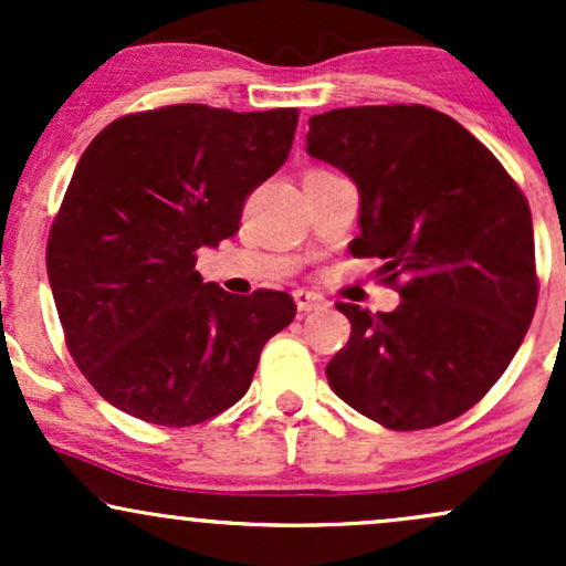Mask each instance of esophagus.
Masks as SVG:
<instances>
[{"mask_svg":"<svg viewBox=\"0 0 566 566\" xmlns=\"http://www.w3.org/2000/svg\"><path fill=\"white\" fill-rule=\"evenodd\" d=\"M292 297H295V303H297V308L301 311H319V308H327L329 305V301L327 297L322 295V292H316V290H295L292 292Z\"/></svg>","mask_w":566,"mask_h":566,"instance_id":"34e87169","label":"esophagus"}]
</instances>
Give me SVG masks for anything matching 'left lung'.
Masks as SVG:
<instances>
[{
    "instance_id": "left-lung-1",
    "label": "left lung",
    "mask_w": 566,
    "mask_h": 566,
    "mask_svg": "<svg viewBox=\"0 0 566 566\" xmlns=\"http://www.w3.org/2000/svg\"><path fill=\"white\" fill-rule=\"evenodd\" d=\"M305 151L359 188L350 255L380 258L391 314L337 303L350 337L333 391L394 431L454 420L495 386L537 305L530 205L503 165L428 106L335 108L308 119Z\"/></svg>"
}]
</instances>
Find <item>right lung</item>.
Here are the masks:
<instances>
[{"mask_svg":"<svg viewBox=\"0 0 566 566\" xmlns=\"http://www.w3.org/2000/svg\"><path fill=\"white\" fill-rule=\"evenodd\" d=\"M297 108L201 103L127 114L95 135L48 239V276L76 367L108 405L197 426L237 405L287 292L201 282L197 250L239 231L244 199L287 159Z\"/></svg>","mask_w":566,"mask_h":566,"instance_id":"obj_1","label":"right lung"}]
</instances>
